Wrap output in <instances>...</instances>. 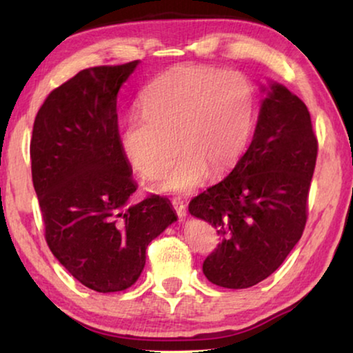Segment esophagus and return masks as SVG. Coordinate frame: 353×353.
I'll use <instances>...</instances> for the list:
<instances>
[{
    "label": "esophagus",
    "instance_id": "34e87169",
    "mask_svg": "<svg viewBox=\"0 0 353 353\" xmlns=\"http://www.w3.org/2000/svg\"><path fill=\"white\" fill-rule=\"evenodd\" d=\"M172 208H174V210H176L179 218H185V216H187V207H185L183 201H181V199H174V201H172Z\"/></svg>",
    "mask_w": 353,
    "mask_h": 353
}]
</instances>
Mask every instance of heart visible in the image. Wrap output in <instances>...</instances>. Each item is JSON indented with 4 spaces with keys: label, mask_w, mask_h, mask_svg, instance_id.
Segmentation results:
<instances>
[{
    "label": "heart",
    "mask_w": 353,
    "mask_h": 353,
    "mask_svg": "<svg viewBox=\"0 0 353 353\" xmlns=\"http://www.w3.org/2000/svg\"><path fill=\"white\" fill-rule=\"evenodd\" d=\"M256 93L249 77L208 65H177L155 77L141 94L143 115H132L121 135L130 165L159 179L160 193L188 194L207 172L223 176L246 148ZM179 143H177L176 141Z\"/></svg>",
    "instance_id": "1"
}]
</instances>
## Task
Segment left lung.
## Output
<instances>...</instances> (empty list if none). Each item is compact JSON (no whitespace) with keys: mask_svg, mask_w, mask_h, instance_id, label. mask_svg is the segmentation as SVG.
Wrapping results in <instances>:
<instances>
[{"mask_svg":"<svg viewBox=\"0 0 353 353\" xmlns=\"http://www.w3.org/2000/svg\"><path fill=\"white\" fill-rule=\"evenodd\" d=\"M261 101L248 151L224 181L191 199L188 210L210 223L219 244L204 260L212 283L243 290L282 265L301 240L318 157L307 105L280 83Z\"/></svg>","mask_w":353,"mask_h":353,"instance_id":"1","label":"left lung"}]
</instances>
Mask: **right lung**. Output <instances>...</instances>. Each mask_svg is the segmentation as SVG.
<instances>
[{"label":"right lung","mask_w":353,"mask_h":353,"mask_svg":"<svg viewBox=\"0 0 353 353\" xmlns=\"http://www.w3.org/2000/svg\"><path fill=\"white\" fill-rule=\"evenodd\" d=\"M137 65L79 71L48 94L32 128L45 240L71 276L98 292L132 286L148 244L177 219L162 196L130 201L137 185L119 140L117 97Z\"/></svg>","instance_id":"right-lung-1"}]
</instances>
